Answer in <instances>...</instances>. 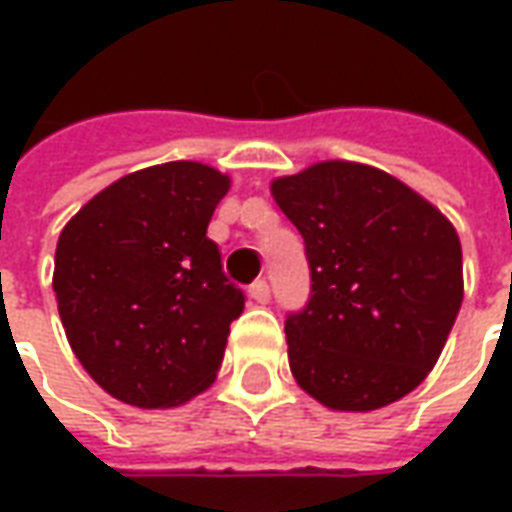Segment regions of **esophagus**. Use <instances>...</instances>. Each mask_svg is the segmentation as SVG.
I'll return each mask as SVG.
<instances>
[{
    "label": "esophagus",
    "mask_w": 512,
    "mask_h": 512,
    "mask_svg": "<svg viewBox=\"0 0 512 512\" xmlns=\"http://www.w3.org/2000/svg\"><path fill=\"white\" fill-rule=\"evenodd\" d=\"M249 296H252L257 304H268V299H271V288H268L266 279H257V282H252V285H249Z\"/></svg>",
    "instance_id": "esophagus-1"
}]
</instances>
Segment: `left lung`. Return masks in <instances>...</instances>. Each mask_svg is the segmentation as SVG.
I'll use <instances>...</instances> for the list:
<instances>
[{
	"label": "left lung",
	"mask_w": 512,
	"mask_h": 512,
	"mask_svg": "<svg viewBox=\"0 0 512 512\" xmlns=\"http://www.w3.org/2000/svg\"><path fill=\"white\" fill-rule=\"evenodd\" d=\"M271 194L304 238L310 301L285 321L290 373L334 411H376L428 376L463 301L450 219L381 169L321 161Z\"/></svg>",
	"instance_id": "left-lung-1"
}]
</instances>
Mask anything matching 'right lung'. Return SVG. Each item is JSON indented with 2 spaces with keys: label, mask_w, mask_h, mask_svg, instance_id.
I'll use <instances>...</instances> for the list:
<instances>
[{
  "label": "right lung",
  "mask_w": 512,
  "mask_h": 512,
  "mask_svg": "<svg viewBox=\"0 0 512 512\" xmlns=\"http://www.w3.org/2000/svg\"><path fill=\"white\" fill-rule=\"evenodd\" d=\"M230 178L169 161L115 180L65 224L54 293L73 354L95 384L139 408L213 384L244 293L208 238Z\"/></svg>",
  "instance_id": "obj_1"
}]
</instances>
